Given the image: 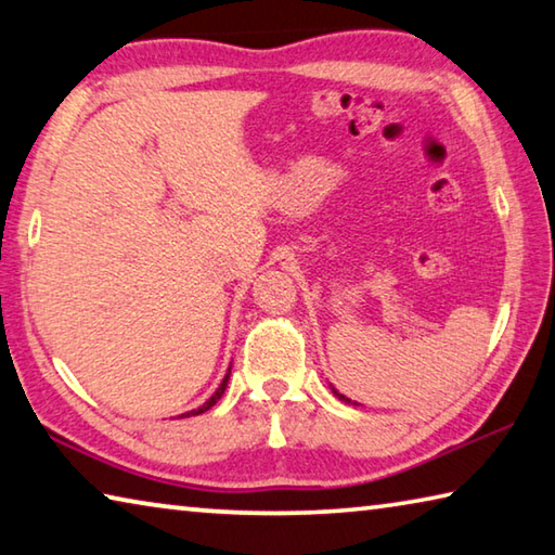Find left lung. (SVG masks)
Masks as SVG:
<instances>
[{"instance_id": "obj_1", "label": "left lung", "mask_w": 555, "mask_h": 555, "mask_svg": "<svg viewBox=\"0 0 555 555\" xmlns=\"http://www.w3.org/2000/svg\"><path fill=\"white\" fill-rule=\"evenodd\" d=\"M333 393H335V397H337V399H340V401H345V403H350V399H347V397H345V393H340V391H335V389H333Z\"/></svg>"}]
</instances>
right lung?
Segmentation results:
<instances>
[{
	"label": "right lung",
	"mask_w": 555,
	"mask_h": 555,
	"mask_svg": "<svg viewBox=\"0 0 555 555\" xmlns=\"http://www.w3.org/2000/svg\"><path fill=\"white\" fill-rule=\"evenodd\" d=\"M228 379H230V370H228V374H224V379H222V384H220V387L218 389H215V393H212V397L208 399V401H205L203 403V406H198V409H193V411H188V413H183V416H198V413H205V411H208V409H212L215 406V403H218V399L222 397V393H224V389H228Z\"/></svg>",
	"instance_id": "right-lung-1"
}]
</instances>
